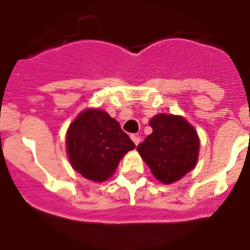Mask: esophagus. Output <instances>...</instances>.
Returning a JSON list of instances; mask_svg holds the SVG:
<instances>
[{
  "instance_id": "obj_1",
  "label": "esophagus",
  "mask_w": 250,
  "mask_h": 250,
  "mask_svg": "<svg viewBox=\"0 0 250 250\" xmlns=\"http://www.w3.org/2000/svg\"><path fill=\"white\" fill-rule=\"evenodd\" d=\"M130 138H132V141H133L134 145L136 146L139 145V142H141V137H139L138 134H132V136H130Z\"/></svg>"
}]
</instances>
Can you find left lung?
<instances>
[{
    "mask_svg": "<svg viewBox=\"0 0 250 250\" xmlns=\"http://www.w3.org/2000/svg\"><path fill=\"white\" fill-rule=\"evenodd\" d=\"M149 125L153 132L139 143L137 149L159 182L174 183L197 164V132L183 117L173 114H157Z\"/></svg>",
    "mask_w": 250,
    "mask_h": 250,
    "instance_id": "left-lung-1",
    "label": "left lung"
}]
</instances>
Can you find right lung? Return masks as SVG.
Listing matches in <instances>:
<instances>
[{
	"label": "right lung",
	"mask_w": 250,
	"mask_h": 250,
	"mask_svg": "<svg viewBox=\"0 0 250 250\" xmlns=\"http://www.w3.org/2000/svg\"><path fill=\"white\" fill-rule=\"evenodd\" d=\"M67 153L73 169L94 182L112 177L125 153L134 149L120 123L102 109H86L69 125Z\"/></svg>",
	"instance_id": "add662e5"
}]
</instances>
